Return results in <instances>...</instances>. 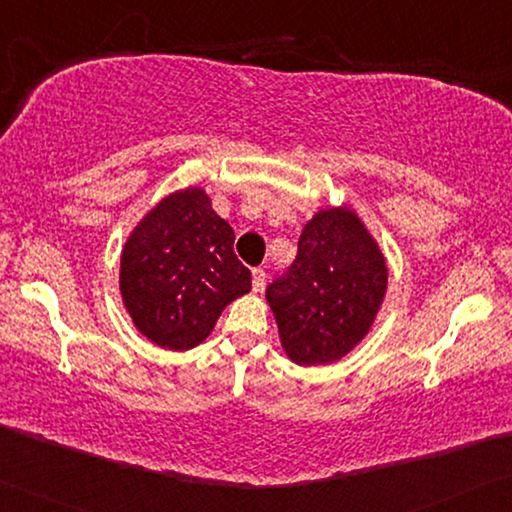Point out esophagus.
<instances>
[{"label": "esophagus", "instance_id": "obj_1", "mask_svg": "<svg viewBox=\"0 0 512 512\" xmlns=\"http://www.w3.org/2000/svg\"><path fill=\"white\" fill-rule=\"evenodd\" d=\"M265 281H267V274L263 267H256L254 272H251V286H254L256 293H261V290L265 288Z\"/></svg>", "mask_w": 512, "mask_h": 512}]
</instances>
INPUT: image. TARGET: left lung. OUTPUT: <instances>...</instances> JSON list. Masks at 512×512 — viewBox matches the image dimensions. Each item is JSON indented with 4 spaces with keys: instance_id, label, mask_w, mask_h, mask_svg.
<instances>
[{
    "instance_id": "left-lung-1",
    "label": "left lung",
    "mask_w": 512,
    "mask_h": 512,
    "mask_svg": "<svg viewBox=\"0 0 512 512\" xmlns=\"http://www.w3.org/2000/svg\"><path fill=\"white\" fill-rule=\"evenodd\" d=\"M387 261L348 206L306 222L297 256L265 290L286 355L300 366L332 364L368 334L387 293Z\"/></svg>"
}]
</instances>
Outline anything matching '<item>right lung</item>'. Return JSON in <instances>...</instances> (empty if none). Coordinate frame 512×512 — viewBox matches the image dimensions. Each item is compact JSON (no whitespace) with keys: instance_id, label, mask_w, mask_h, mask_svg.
Masks as SVG:
<instances>
[{"instance_id":"add662e5","label":"right lung","mask_w":512,"mask_h":512,"mask_svg":"<svg viewBox=\"0 0 512 512\" xmlns=\"http://www.w3.org/2000/svg\"><path fill=\"white\" fill-rule=\"evenodd\" d=\"M233 242L201 187L164 196L146 212L123 247L119 286L148 341L190 350L206 341L226 306L249 293L251 272Z\"/></svg>"}]
</instances>
